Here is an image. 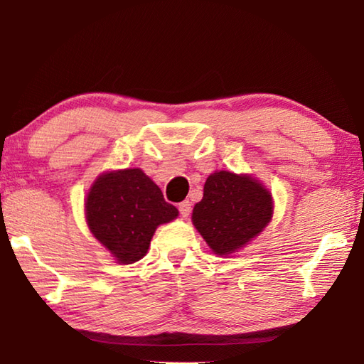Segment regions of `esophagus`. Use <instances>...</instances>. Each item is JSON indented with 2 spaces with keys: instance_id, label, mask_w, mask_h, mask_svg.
Instances as JSON below:
<instances>
[{
  "instance_id": "34e87169",
  "label": "esophagus",
  "mask_w": 364,
  "mask_h": 364,
  "mask_svg": "<svg viewBox=\"0 0 364 364\" xmlns=\"http://www.w3.org/2000/svg\"><path fill=\"white\" fill-rule=\"evenodd\" d=\"M178 208H180V213L183 215L184 218H188L191 215V210H193V207H191V202L189 200H183L180 205H178Z\"/></svg>"
}]
</instances>
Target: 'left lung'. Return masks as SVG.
<instances>
[{
  "label": "left lung",
  "mask_w": 364,
  "mask_h": 364,
  "mask_svg": "<svg viewBox=\"0 0 364 364\" xmlns=\"http://www.w3.org/2000/svg\"><path fill=\"white\" fill-rule=\"evenodd\" d=\"M269 189L252 175L217 170L193 208V225L213 254L228 257L260 234L273 218Z\"/></svg>",
  "instance_id": "left-lung-1"
}]
</instances>
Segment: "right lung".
Returning <instances> with one entry per match:
<instances>
[{
  "label": "right lung",
  "mask_w": 364,
  "mask_h": 364,
  "mask_svg": "<svg viewBox=\"0 0 364 364\" xmlns=\"http://www.w3.org/2000/svg\"><path fill=\"white\" fill-rule=\"evenodd\" d=\"M176 217L178 208L141 168L104 171L85 199L91 234L120 264L141 260L157 228Z\"/></svg>",
  "instance_id": "right-lung-1"
}]
</instances>
